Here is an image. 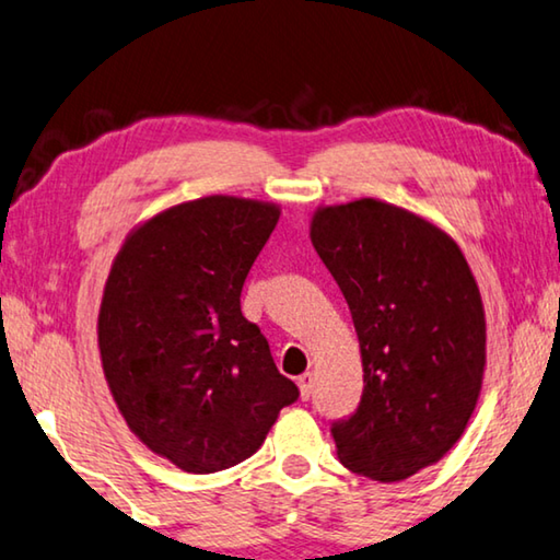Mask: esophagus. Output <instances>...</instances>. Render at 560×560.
I'll list each match as a JSON object with an SVG mask.
<instances>
[{"label": "esophagus", "instance_id": "obj_1", "mask_svg": "<svg viewBox=\"0 0 560 560\" xmlns=\"http://www.w3.org/2000/svg\"><path fill=\"white\" fill-rule=\"evenodd\" d=\"M298 388H300V398L307 400L310 393H313V373H303L298 377Z\"/></svg>", "mask_w": 560, "mask_h": 560}]
</instances>
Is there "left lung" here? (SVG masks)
I'll return each mask as SVG.
<instances>
[{
    "label": "left lung",
    "instance_id": "obj_1",
    "mask_svg": "<svg viewBox=\"0 0 560 560\" xmlns=\"http://www.w3.org/2000/svg\"><path fill=\"white\" fill-rule=\"evenodd\" d=\"M317 255L350 307L363 398L330 425L348 470L395 483L448 453L476 410L486 315L460 247L441 228L363 197L320 208Z\"/></svg>",
    "mask_w": 560,
    "mask_h": 560
}]
</instances>
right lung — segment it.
I'll list each match as a JSON object with an SVG mask.
<instances>
[{
	"instance_id": "1",
	"label": "right lung",
	"mask_w": 560,
	"mask_h": 560,
	"mask_svg": "<svg viewBox=\"0 0 560 560\" xmlns=\"http://www.w3.org/2000/svg\"><path fill=\"white\" fill-rule=\"evenodd\" d=\"M278 220L270 202L200 197L130 232L112 262L97 320L112 398L152 453L187 472L250 458L300 395L240 310Z\"/></svg>"
}]
</instances>
